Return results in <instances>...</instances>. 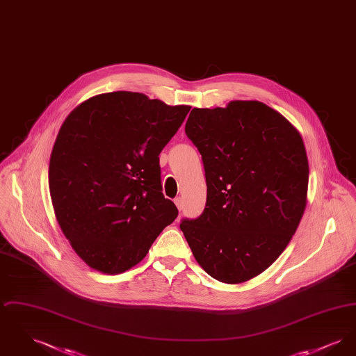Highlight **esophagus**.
Masks as SVG:
<instances>
[{
  "mask_svg": "<svg viewBox=\"0 0 356 356\" xmlns=\"http://www.w3.org/2000/svg\"><path fill=\"white\" fill-rule=\"evenodd\" d=\"M175 204H176V207H177V209H179V211H181V209H183V199H181V197L175 199Z\"/></svg>",
  "mask_w": 356,
  "mask_h": 356,
  "instance_id": "1",
  "label": "esophagus"
}]
</instances>
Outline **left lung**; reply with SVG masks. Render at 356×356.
Segmentation results:
<instances>
[{
  "mask_svg": "<svg viewBox=\"0 0 356 356\" xmlns=\"http://www.w3.org/2000/svg\"><path fill=\"white\" fill-rule=\"evenodd\" d=\"M186 134L203 157L207 204L180 228L209 276L244 283L282 254L303 218L309 175L303 138L254 100L193 108Z\"/></svg>",
  "mask_w": 356,
  "mask_h": 356,
  "instance_id": "1",
  "label": "left lung"
}]
</instances>
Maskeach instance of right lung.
<instances>
[{"instance_id":"add662e5","label":"right lung","mask_w":356,"mask_h":356,"mask_svg":"<svg viewBox=\"0 0 356 356\" xmlns=\"http://www.w3.org/2000/svg\"><path fill=\"white\" fill-rule=\"evenodd\" d=\"M189 109L119 90L85 100L63 122L49 161L51 204L90 268L131 270L177 218L161 192L159 154Z\"/></svg>"}]
</instances>
